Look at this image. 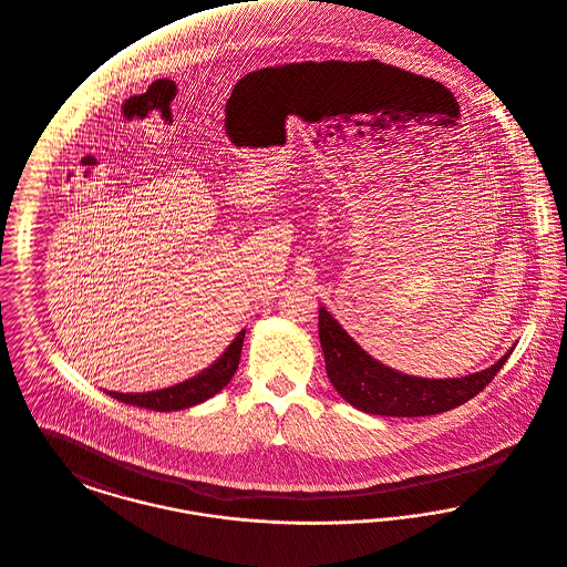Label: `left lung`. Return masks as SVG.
Listing matches in <instances>:
<instances>
[{
    "mask_svg": "<svg viewBox=\"0 0 567 567\" xmlns=\"http://www.w3.org/2000/svg\"><path fill=\"white\" fill-rule=\"evenodd\" d=\"M319 340L336 392L355 409L385 417H424L463 404L495 379L512 353L509 349L493 367L458 379L404 374L370 358L326 306L319 308Z\"/></svg>",
    "mask_w": 567,
    "mask_h": 567,
    "instance_id": "left-lung-1",
    "label": "left lung"
}]
</instances>
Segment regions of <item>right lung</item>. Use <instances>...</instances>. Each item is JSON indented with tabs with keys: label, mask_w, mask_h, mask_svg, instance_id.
Instances as JSON below:
<instances>
[{
	"label": "right lung",
	"mask_w": 567,
	"mask_h": 567,
	"mask_svg": "<svg viewBox=\"0 0 567 567\" xmlns=\"http://www.w3.org/2000/svg\"><path fill=\"white\" fill-rule=\"evenodd\" d=\"M244 333L246 330L237 333L234 342L225 349V353L212 364V367L200 370L199 374L171 385L165 390H156V392H141V394H120V392H106L111 399H117L120 402L133 404V406H143V409H152V411H179V409H188L200 404L203 400L212 399L214 394H218L235 374L237 364H239V355H241V344H244Z\"/></svg>",
	"instance_id": "right-lung-1"
}]
</instances>
